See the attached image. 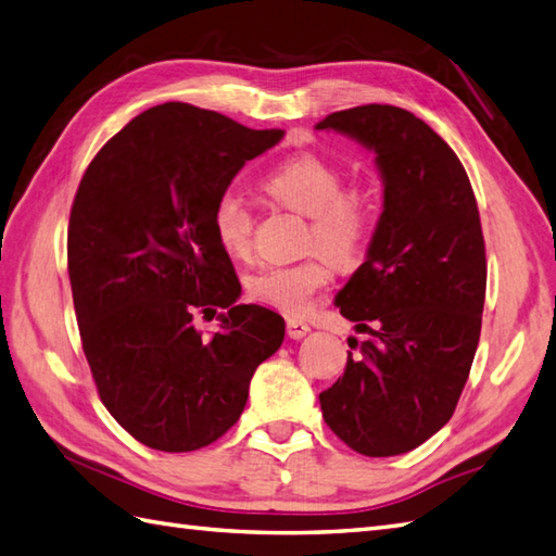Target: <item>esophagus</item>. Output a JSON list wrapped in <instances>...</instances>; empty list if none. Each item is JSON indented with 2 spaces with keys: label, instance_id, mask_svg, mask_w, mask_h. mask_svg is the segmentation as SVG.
Wrapping results in <instances>:
<instances>
[{
  "label": "esophagus",
  "instance_id": "obj_1",
  "mask_svg": "<svg viewBox=\"0 0 556 556\" xmlns=\"http://www.w3.org/2000/svg\"><path fill=\"white\" fill-rule=\"evenodd\" d=\"M308 323L296 320V318H288V337L290 340H302V337L308 332Z\"/></svg>",
  "mask_w": 556,
  "mask_h": 556
}]
</instances>
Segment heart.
Listing matches in <instances>:
<instances>
[{"mask_svg":"<svg viewBox=\"0 0 556 556\" xmlns=\"http://www.w3.org/2000/svg\"><path fill=\"white\" fill-rule=\"evenodd\" d=\"M344 172L316 153L282 160L264 176L266 193L278 205L308 216L306 248L332 262L349 264L368 245L375 228V200L363 188H344ZM212 231L219 248L245 260L252 252L254 214L236 191H222L212 205ZM330 282V268L320 256L296 264L260 266L245 278L250 300L288 316H302L316 294Z\"/></svg>","mask_w":556,"mask_h":556,"instance_id":"heart-1","label":"heart"}]
</instances>
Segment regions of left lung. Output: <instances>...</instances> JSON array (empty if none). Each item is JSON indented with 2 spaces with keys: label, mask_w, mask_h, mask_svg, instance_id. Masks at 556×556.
I'll return each instance as SVG.
<instances>
[{
  "label": "left lung",
  "mask_w": 556,
  "mask_h": 556,
  "mask_svg": "<svg viewBox=\"0 0 556 556\" xmlns=\"http://www.w3.org/2000/svg\"><path fill=\"white\" fill-rule=\"evenodd\" d=\"M375 151L384 212L365 260L337 294L370 340H349L344 375L320 410L351 451L408 453L448 422L479 346L485 242L453 148L396 105H356L318 122Z\"/></svg>",
  "instance_id": "1"
}]
</instances>
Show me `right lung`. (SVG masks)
Here are the masks:
<instances>
[{
    "mask_svg": "<svg viewBox=\"0 0 556 556\" xmlns=\"http://www.w3.org/2000/svg\"><path fill=\"white\" fill-rule=\"evenodd\" d=\"M188 103L148 108L89 162L67 224L79 340L103 405L148 448L188 453L231 429L286 320L236 304L240 280L212 205L282 139ZM226 307L202 338L195 309Z\"/></svg>",
    "mask_w": 556,
    "mask_h": 556,
    "instance_id": "add662e5",
    "label": "right lung"
}]
</instances>
